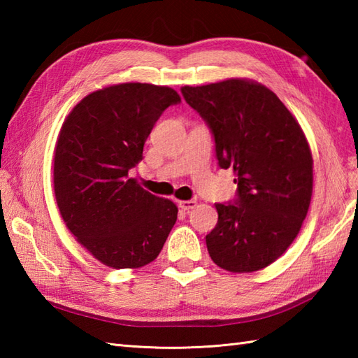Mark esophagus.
<instances>
[{
	"mask_svg": "<svg viewBox=\"0 0 358 358\" xmlns=\"http://www.w3.org/2000/svg\"><path fill=\"white\" fill-rule=\"evenodd\" d=\"M178 206L187 212V210H191L196 206V201L195 200H183V201L178 203Z\"/></svg>",
	"mask_w": 358,
	"mask_h": 358,
	"instance_id": "1",
	"label": "esophagus"
}]
</instances>
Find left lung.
I'll use <instances>...</instances> for the list:
<instances>
[{
  "label": "left lung",
  "instance_id": "8db88e82",
  "mask_svg": "<svg viewBox=\"0 0 358 358\" xmlns=\"http://www.w3.org/2000/svg\"><path fill=\"white\" fill-rule=\"evenodd\" d=\"M181 94L214 134L220 167L237 177L235 204H215L218 223L206 235L212 262L235 273L268 268L308 215L314 162L306 135L280 98L254 80L185 86Z\"/></svg>",
  "mask_w": 358,
  "mask_h": 358
}]
</instances>
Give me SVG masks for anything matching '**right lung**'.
Returning a JSON list of instances; mask_svg holds the SVG:
<instances>
[{"mask_svg": "<svg viewBox=\"0 0 358 358\" xmlns=\"http://www.w3.org/2000/svg\"><path fill=\"white\" fill-rule=\"evenodd\" d=\"M177 90L121 83L90 92L59 129L53 155V192L75 240L112 269L154 262L177 222L173 201L129 178L143 159L152 127Z\"/></svg>", "mask_w": 358, "mask_h": 358, "instance_id": "1", "label": "right lung"}]
</instances>
